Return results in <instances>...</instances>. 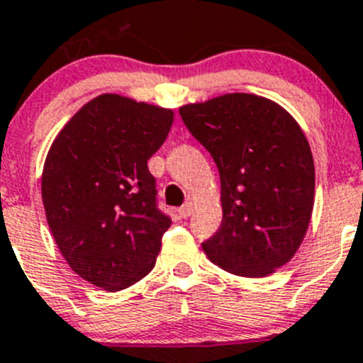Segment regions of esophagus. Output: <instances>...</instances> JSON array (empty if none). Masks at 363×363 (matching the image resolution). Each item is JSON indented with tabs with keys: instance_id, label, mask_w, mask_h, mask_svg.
Returning a JSON list of instances; mask_svg holds the SVG:
<instances>
[{
	"instance_id": "obj_1",
	"label": "esophagus",
	"mask_w": 363,
	"mask_h": 363,
	"mask_svg": "<svg viewBox=\"0 0 363 363\" xmlns=\"http://www.w3.org/2000/svg\"><path fill=\"white\" fill-rule=\"evenodd\" d=\"M191 212H194V204H191V203H186L184 206L179 208V216H181L182 219H186V217H190Z\"/></svg>"
}]
</instances>
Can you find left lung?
Listing matches in <instances>:
<instances>
[{
    "instance_id": "obj_1",
    "label": "left lung",
    "mask_w": 363,
    "mask_h": 363,
    "mask_svg": "<svg viewBox=\"0 0 363 363\" xmlns=\"http://www.w3.org/2000/svg\"><path fill=\"white\" fill-rule=\"evenodd\" d=\"M213 157L223 223L203 242L208 259L242 277H264L294 257L314 206V159L291 113L250 93L179 107Z\"/></svg>"
}]
</instances>
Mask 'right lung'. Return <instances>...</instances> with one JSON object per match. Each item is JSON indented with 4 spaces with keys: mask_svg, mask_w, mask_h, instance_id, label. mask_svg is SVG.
Returning <instances> with one entry per match:
<instances>
[{
    "mask_svg": "<svg viewBox=\"0 0 363 363\" xmlns=\"http://www.w3.org/2000/svg\"><path fill=\"white\" fill-rule=\"evenodd\" d=\"M173 111L122 94L82 106L47 153L42 199L64 259L91 285L116 292L155 267L172 220L157 208L147 160Z\"/></svg>",
    "mask_w": 363,
    "mask_h": 363,
    "instance_id": "obj_1",
    "label": "right lung"
}]
</instances>
